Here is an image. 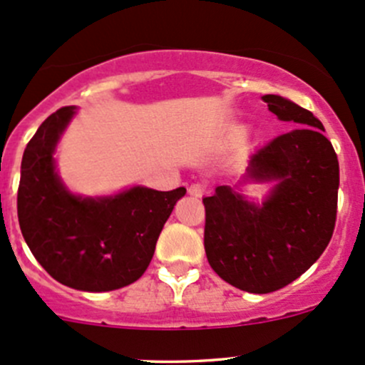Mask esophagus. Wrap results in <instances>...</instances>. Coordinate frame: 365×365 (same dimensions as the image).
<instances>
[{
    "label": "esophagus",
    "mask_w": 365,
    "mask_h": 365,
    "mask_svg": "<svg viewBox=\"0 0 365 365\" xmlns=\"http://www.w3.org/2000/svg\"><path fill=\"white\" fill-rule=\"evenodd\" d=\"M206 189H208V185H206L205 182H194V183H190L189 194H190V196L200 197V196H203V194L206 192Z\"/></svg>",
    "instance_id": "esophagus-1"
}]
</instances>
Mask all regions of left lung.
<instances>
[{
  "label": "left lung",
  "instance_id": "1",
  "mask_svg": "<svg viewBox=\"0 0 365 365\" xmlns=\"http://www.w3.org/2000/svg\"><path fill=\"white\" fill-rule=\"evenodd\" d=\"M263 101L297 128L252 153L247 176L279 183L261 206L227 185L203 200L210 267L249 293L277 292L312 267L332 238L339 190V160L322 121L279 95Z\"/></svg>",
  "mask_w": 365,
  "mask_h": 365
}]
</instances>
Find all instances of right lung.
I'll use <instances>...</instances> for the list:
<instances>
[{
  "mask_svg": "<svg viewBox=\"0 0 365 365\" xmlns=\"http://www.w3.org/2000/svg\"><path fill=\"white\" fill-rule=\"evenodd\" d=\"M58 109L29 139L21 164L17 217L23 237L43 270L68 288L111 292L138 281L183 187H134L114 197L72 196L54 171L53 153L73 116Z\"/></svg>",
  "mask_w": 365,
  "mask_h": 365,
  "instance_id": "add662e5",
  "label": "right lung"
}]
</instances>
